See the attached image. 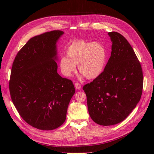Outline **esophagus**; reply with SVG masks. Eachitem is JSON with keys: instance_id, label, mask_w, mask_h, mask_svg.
<instances>
[{"instance_id": "34e87169", "label": "esophagus", "mask_w": 154, "mask_h": 154, "mask_svg": "<svg viewBox=\"0 0 154 154\" xmlns=\"http://www.w3.org/2000/svg\"><path fill=\"white\" fill-rule=\"evenodd\" d=\"M75 87L77 89H80V88H81V85H80V84L77 82V83L75 84Z\"/></svg>"}]
</instances>
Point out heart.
I'll return each mask as SVG.
<instances>
[{
	"label": "heart",
	"instance_id": "obj_1",
	"mask_svg": "<svg viewBox=\"0 0 154 154\" xmlns=\"http://www.w3.org/2000/svg\"><path fill=\"white\" fill-rule=\"evenodd\" d=\"M66 56L59 61L62 74L70 77L76 71V66L87 79L97 78L102 73L107 59V51L99 42H89L77 40L70 44L66 49Z\"/></svg>",
	"mask_w": 154,
	"mask_h": 154
}]
</instances>
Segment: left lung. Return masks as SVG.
<instances>
[{"instance_id": "8db88e82", "label": "left lung", "mask_w": 154, "mask_h": 154, "mask_svg": "<svg viewBox=\"0 0 154 154\" xmlns=\"http://www.w3.org/2000/svg\"><path fill=\"white\" fill-rule=\"evenodd\" d=\"M112 42L110 57L102 74L83 87L89 115L101 125L122 122L139 103L142 94L140 63L127 39L109 32Z\"/></svg>"}]
</instances>
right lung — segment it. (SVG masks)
Segmentation results:
<instances>
[{
    "mask_svg": "<svg viewBox=\"0 0 154 154\" xmlns=\"http://www.w3.org/2000/svg\"><path fill=\"white\" fill-rule=\"evenodd\" d=\"M63 34L53 30L31 38L12 64V102L21 117L40 130H54L63 124L75 91L72 80L57 73L56 43Z\"/></svg>",
    "mask_w": 154,
    "mask_h": 154,
    "instance_id": "right-lung-1",
    "label": "right lung"
}]
</instances>
